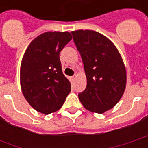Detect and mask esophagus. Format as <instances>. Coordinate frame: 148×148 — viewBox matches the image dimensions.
Segmentation results:
<instances>
[{
	"instance_id": "esophagus-1",
	"label": "esophagus",
	"mask_w": 148,
	"mask_h": 148,
	"mask_svg": "<svg viewBox=\"0 0 148 148\" xmlns=\"http://www.w3.org/2000/svg\"><path fill=\"white\" fill-rule=\"evenodd\" d=\"M75 77H76V75H74L73 77H71V78H72V80H74V79H75Z\"/></svg>"
}]
</instances>
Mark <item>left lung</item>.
Listing matches in <instances>:
<instances>
[{"instance_id":"1","label":"left lung","mask_w":148,"mask_h":148,"mask_svg":"<svg viewBox=\"0 0 148 148\" xmlns=\"http://www.w3.org/2000/svg\"><path fill=\"white\" fill-rule=\"evenodd\" d=\"M82 58L87 85L78 98L88 111L102 114L123 96L127 72L120 52L106 36L92 30L71 32Z\"/></svg>"}]
</instances>
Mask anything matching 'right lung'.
<instances>
[{"label":"right lung","mask_w":148,"mask_h":148,"mask_svg":"<svg viewBox=\"0 0 148 148\" xmlns=\"http://www.w3.org/2000/svg\"><path fill=\"white\" fill-rule=\"evenodd\" d=\"M71 39L69 32H47L34 39L24 52L20 73L21 91L37 112L47 115L58 111L71 92L59 53Z\"/></svg>","instance_id":"1"}]
</instances>
